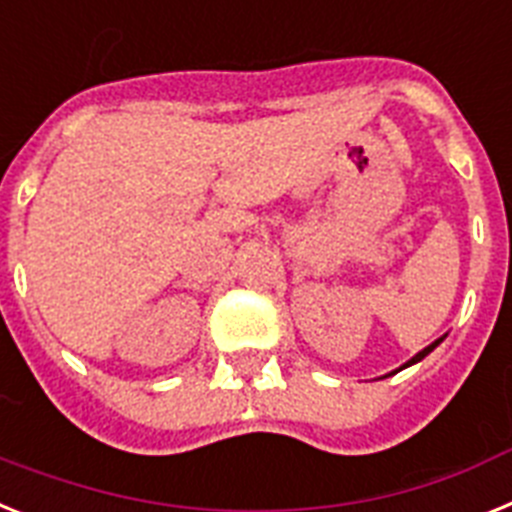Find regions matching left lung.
I'll use <instances>...</instances> for the list:
<instances>
[{"mask_svg": "<svg viewBox=\"0 0 512 512\" xmlns=\"http://www.w3.org/2000/svg\"><path fill=\"white\" fill-rule=\"evenodd\" d=\"M441 342H443V337H441V340H435V342H430L428 348H425V350H420V353H417V355H415V358H410V361L404 363V366H402V368H407V366H412V363L422 361V358H425V355H428V353H430V350H433V348H438V345H441ZM402 368H399V371H402Z\"/></svg>", "mask_w": 512, "mask_h": 512, "instance_id": "left-lung-1", "label": "left lung"}]
</instances>
